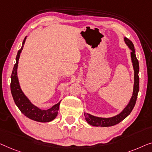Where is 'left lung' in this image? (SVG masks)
Here are the masks:
<instances>
[{"mask_svg": "<svg viewBox=\"0 0 152 152\" xmlns=\"http://www.w3.org/2000/svg\"><path fill=\"white\" fill-rule=\"evenodd\" d=\"M124 40H125L126 45L132 50L131 58L134 71V83L132 96L129 100V103L124 108V110L119 114L115 116L111 117V118H101V117L94 116L88 114V113L84 112V116L87 123L92 126H95V127H111V126L116 125L120 122L123 121L126 117L129 116L130 113L132 112V110L134 109V106H135L136 99H137L138 96V91H139V76H138L139 63H138V61L136 58L134 44L132 43L131 40L126 37L124 38Z\"/></svg>", "mask_w": 152, "mask_h": 152, "instance_id": "left-lung-1", "label": "left lung"}]
</instances>
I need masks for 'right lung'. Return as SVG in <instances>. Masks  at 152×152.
<instances>
[{
	"label": "right lung",
	"mask_w": 152,
	"mask_h": 152,
	"mask_svg": "<svg viewBox=\"0 0 152 152\" xmlns=\"http://www.w3.org/2000/svg\"><path fill=\"white\" fill-rule=\"evenodd\" d=\"M26 38L27 36L23 40L22 47L18 50L16 58V63L13 68L11 76V84H10L12 95L16 106L18 107L20 112L27 118L37 122H41V123L50 122L57 116L61 101L48 110H40L38 107L31 103L30 100L27 98L26 96L23 92L20 87V84H19L18 76H17V68H18L19 58H20V53L22 52L23 47H24Z\"/></svg>",
	"instance_id": "1"
}]
</instances>
